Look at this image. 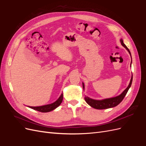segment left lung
Masks as SVG:
<instances>
[{"instance_id":"left-lung-1","label":"left lung","mask_w":146,"mask_h":146,"mask_svg":"<svg viewBox=\"0 0 146 146\" xmlns=\"http://www.w3.org/2000/svg\"><path fill=\"white\" fill-rule=\"evenodd\" d=\"M121 44L126 49L128 50V52H129L130 55H131V53L129 50L128 47L124 44V43L123 42V40L121 39L120 40ZM132 80H133V76H132L131 80H130V82L129 83V86L126 88V89L123 91V92L121 94H120L119 96L115 97V98H110V99H104V100H94L90 99L88 97L85 96V100L86 101V102L90 105L91 107L96 108V109H98V110H103V109H107V108H112V107H114L117 106V105H119L120 104L121 102L122 101V100L123 99V98H125V95L127 94L128 91H129V88H130L131 85V83H132ZM83 88L84 90V84L83 83Z\"/></svg>"}]
</instances>
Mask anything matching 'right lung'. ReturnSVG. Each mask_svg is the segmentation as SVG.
Returning <instances> with one entry per match:
<instances>
[{
	"instance_id": "obj_1",
	"label": "right lung",
	"mask_w": 146,
	"mask_h": 146,
	"mask_svg": "<svg viewBox=\"0 0 146 146\" xmlns=\"http://www.w3.org/2000/svg\"><path fill=\"white\" fill-rule=\"evenodd\" d=\"M63 94H61L60 98L58 99L56 101H55V102L52 103L51 104H48L46 105H43V106H40V107H29L31 108H32L35 110H36V111H38L39 112H42V113H46V112H49L50 111H52L56 108H57L58 106L61 104L63 101Z\"/></svg>"
}]
</instances>
